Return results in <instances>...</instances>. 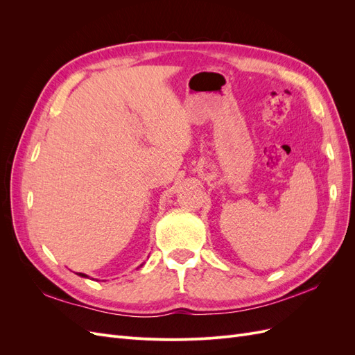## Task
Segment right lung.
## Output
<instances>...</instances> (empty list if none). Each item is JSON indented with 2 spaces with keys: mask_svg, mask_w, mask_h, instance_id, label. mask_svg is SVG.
Segmentation results:
<instances>
[{
  "mask_svg": "<svg viewBox=\"0 0 355 355\" xmlns=\"http://www.w3.org/2000/svg\"><path fill=\"white\" fill-rule=\"evenodd\" d=\"M80 277H84V278H89V275H85V274H83V272H77Z\"/></svg>",
  "mask_w": 355,
  "mask_h": 355,
  "instance_id": "right-lung-1",
  "label": "right lung"
}]
</instances>
